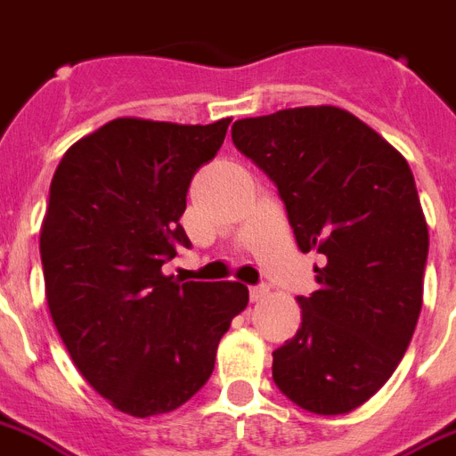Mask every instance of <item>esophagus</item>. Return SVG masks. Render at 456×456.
<instances>
[{
    "mask_svg": "<svg viewBox=\"0 0 456 456\" xmlns=\"http://www.w3.org/2000/svg\"><path fill=\"white\" fill-rule=\"evenodd\" d=\"M266 295H269V288H266V286H253V288H250V302H262Z\"/></svg>",
    "mask_w": 456,
    "mask_h": 456,
    "instance_id": "esophagus-1",
    "label": "esophagus"
}]
</instances>
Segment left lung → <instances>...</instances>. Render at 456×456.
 <instances>
[{
    "label": "left lung",
    "mask_w": 456,
    "mask_h": 456,
    "mask_svg": "<svg viewBox=\"0 0 456 456\" xmlns=\"http://www.w3.org/2000/svg\"><path fill=\"white\" fill-rule=\"evenodd\" d=\"M232 140L279 187L299 250L325 257L273 382L309 412H351L394 375L421 312L428 227L412 170L335 105L239 119Z\"/></svg>",
    "instance_id": "8db88e82"
}]
</instances>
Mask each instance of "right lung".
<instances>
[{
	"label": "right lung",
	"mask_w": 456,
	"mask_h": 456,
	"mask_svg": "<svg viewBox=\"0 0 456 456\" xmlns=\"http://www.w3.org/2000/svg\"><path fill=\"white\" fill-rule=\"evenodd\" d=\"M229 124L119 117L77 140L51 180L39 234L48 312L81 377L131 417L190 401L248 306L243 283L180 286L161 272L191 246L187 190Z\"/></svg>",
	"instance_id": "add662e5"
}]
</instances>
